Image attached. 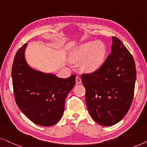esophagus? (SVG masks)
Instances as JSON below:
<instances>
[{
	"label": "esophagus",
	"mask_w": 147,
	"mask_h": 147,
	"mask_svg": "<svg viewBox=\"0 0 147 147\" xmlns=\"http://www.w3.org/2000/svg\"><path fill=\"white\" fill-rule=\"evenodd\" d=\"M76 83L77 84L81 83V79L80 78V77H79V76H77V77H76Z\"/></svg>",
	"instance_id": "1"
}]
</instances>
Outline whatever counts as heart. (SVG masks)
I'll list each match as a JSON object with an SVG mask.
<instances>
[{
    "label": "heart",
    "mask_w": 147,
    "mask_h": 147,
    "mask_svg": "<svg viewBox=\"0 0 147 147\" xmlns=\"http://www.w3.org/2000/svg\"><path fill=\"white\" fill-rule=\"evenodd\" d=\"M105 54V46L101 42H88L79 46L72 52L70 60L73 63L82 62L81 68L91 72L97 70L103 63Z\"/></svg>",
    "instance_id": "b5f03b06"
}]
</instances>
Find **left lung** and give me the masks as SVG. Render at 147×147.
I'll use <instances>...</instances> for the list:
<instances>
[{
	"label": "left lung",
	"mask_w": 147,
	"mask_h": 147,
	"mask_svg": "<svg viewBox=\"0 0 147 147\" xmlns=\"http://www.w3.org/2000/svg\"><path fill=\"white\" fill-rule=\"evenodd\" d=\"M112 39L111 52L101 67L91 73L81 75L90 115L105 126L116 124L128 112L136 78L132 55L118 38Z\"/></svg>",
	"instance_id": "obj_1"
}]
</instances>
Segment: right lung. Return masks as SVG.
Masks as SVG:
<instances>
[{"label": "right lung", "instance_id": "1", "mask_svg": "<svg viewBox=\"0 0 147 147\" xmlns=\"http://www.w3.org/2000/svg\"><path fill=\"white\" fill-rule=\"evenodd\" d=\"M27 44L19 49L13 63L15 101L31 122L42 126H53L62 118L66 96L75 85L76 75L61 79L31 69L24 58Z\"/></svg>", "mask_w": 147, "mask_h": 147}]
</instances>
